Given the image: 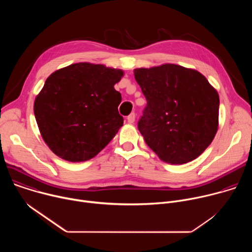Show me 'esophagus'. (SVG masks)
I'll return each mask as SVG.
<instances>
[{"label":"esophagus","mask_w":252,"mask_h":252,"mask_svg":"<svg viewBox=\"0 0 252 252\" xmlns=\"http://www.w3.org/2000/svg\"><path fill=\"white\" fill-rule=\"evenodd\" d=\"M134 121H135V114H130L128 117H127V122L129 123V124H133L134 123Z\"/></svg>","instance_id":"1"}]
</instances>
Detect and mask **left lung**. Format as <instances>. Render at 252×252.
I'll use <instances>...</instances> for the list:
<instances>
[{
    "mask_svg": "<svg viewBox=\"0 0 252 252\" xmlns=\"http://www.w3.org/2000/svg\"><path fill=\"white\" fill-rule=\"evenodd\" d=\"M133 73L148 100L138 122L147 145L170 164L198 158L219 129L218 91L199 71L174 63Z\"/></svg>",
    "mask_w": 252,
    "mask_h": 252,
    "instance_id": "obj_1",
    "label": "left lung"
}]
</instances>
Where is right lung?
<instances>
[{"instance_id": "add662e5", "label": "right lung", "mask_w": 252, "mask_h": 252, "mask_svg": "<svg viewBox=\"0 0 252 252\" xmlns=\"http://www.w3.org/2000/svg\"><path fill=\"white\" fill-rule=\"evenodd\" d=\"M120 68L77 63L47 79L35 96L33 113L41 135L59 158L87 161L94 158L124 125L118 106L122 94L114 86Z\"/></svg>"}]
</instances>
